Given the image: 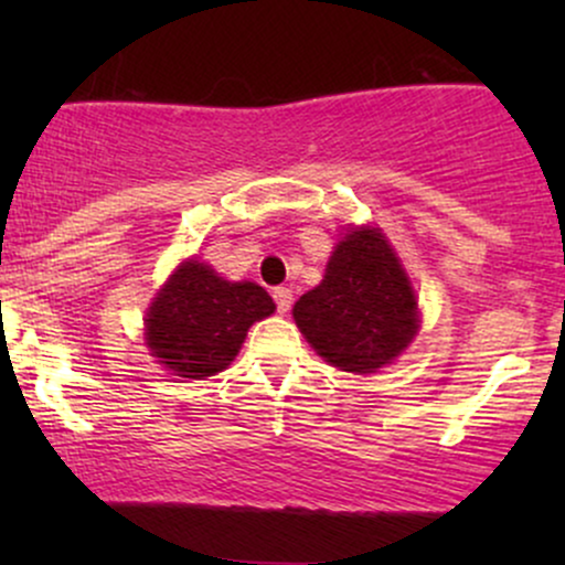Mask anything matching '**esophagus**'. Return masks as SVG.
<instances>
[{
    "label": "esophagus",
    "instance_id": "34e87169",
    "mask_svg": "<svg viewBox=\"0 0 565 565\" xmlns=\"http://www.w3.org/2000/svg\"><path fill=\"white\" fill-rule=\"evenodd\" d=\"M274 300H276L278 313H287V310L291 308V300H295V297H291V289H287V287H276V289H274Z\"/></svg>",
    "mask_w": 565,
    "mask_h": 565
}]
</instances>
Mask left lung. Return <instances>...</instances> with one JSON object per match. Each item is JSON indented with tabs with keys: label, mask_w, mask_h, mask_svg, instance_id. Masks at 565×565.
Here are the masks:
<instances>
[{
	"label": "left lung",
	"mask_w": 565,
	"mask_h": 565,
	"mask_svg": "<svg viewBox=\"0 0 565 565\" xmlns=\"http://www.w3.org/2000/svg\"><path fill=\"white\" fill-rule=\"evenodd\" d=\"M305 340L342 372L372 374L417 334V302L385 236L345 233L327 276L295 305Z\"/></svg>",
	"instance_id": "left-lung-1"
}]
</instances>
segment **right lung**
<instances>
[{"label":"right lung","instance_id":"add662e5","mask_svg":"<svg viewBox=\"0 0 565 565\" xmlns=\"http://www.w3.org/2000/svg\"><path fill=\"white\" fill-rule=\"evenodd\" d=\"M274 310L263 287L231 284L210 265L191 260L174 270L153 300L146 340L167 372L188 380L212 377L236 359L252 323Z\"/></svg>","mask_w":565,"mask_h":565}]
</instances>
